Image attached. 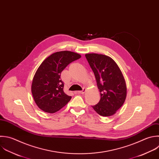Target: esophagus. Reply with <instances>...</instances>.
I'll list each match as a JSON object with an SVG mask.
<instances>
[{
	"label": "esophagus",
	"instance_id": "1",
	"mask_svg": "<svg viewBox=\"0 0 159 159\" xmlns=\"http://www.w3.org/2000/svg\"><path fill=\"white\" fill-rule=\"evenodd\" d=\"M86 89H85V88H84L82 91H78V94H84L85 92H86Z\"/></svg>",
	"mask_w": 159,
	"mask_h": 159
}]
</instances>
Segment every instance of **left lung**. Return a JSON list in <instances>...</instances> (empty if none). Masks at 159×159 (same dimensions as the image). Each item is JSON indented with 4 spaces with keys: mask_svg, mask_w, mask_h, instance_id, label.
Segmentation results:
<instances>
[{
    "mask_svg": "<svg viewBox=\"0 0 159 159\" xmlns=\"http://www.w3.org/2000/svg\"><path fill=\"white\" fill-rule=\"evenodd\" d=\"M85 57L93 70L101 94L99 102L92 106L100 116L114 115L123 105L127 96V86L123 74L111 57L98 53Z\"/></svg>",
    "mask_w": 159,
    "mask_h": 159,
    "instance_id": "8db88e82",
    "label": "left lung"
}]
</instances>
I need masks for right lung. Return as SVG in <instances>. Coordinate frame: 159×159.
I'll use <instances>...</instances> for the list:
<instances>
[{
	"instance_id": "obj_1",
	"label": "right lung",
	"mask_w": 159,
	"mask_h": 159,
	"mask_svg": "<svg viewBox=\"0 0 159 159\" xmlns=\"http://www.w3.org/2000/svg\"><path fill=\"white\" fill-rule=\"evenodd\" d=\"M81 57V55L75 52L61 51L50 55L41 63L31 87L34 99L41 110L55 113L70 101L71 96L63 91L61 73L70 63Z\"/></svg>"
}]
</instances>
